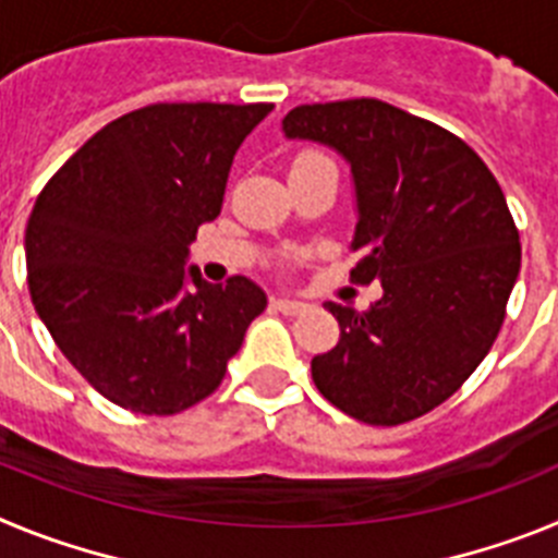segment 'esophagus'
Segmentation results:
<instances>
[{"label":"esophagus","mask_w":558,"mask_h":558,"mask_svg":"<svg viewBox=\"0 0 558 558\" xmlns=\"http://www.w3.org/2000/svg\"><path fill=\"white\" fill-rule=\"evenodd\" d=\"M274 307L284 315H299V313H304V307H307V304L295 302V299H274Z\"/></svg>","instance_id":"34e87169"}]
</instances>
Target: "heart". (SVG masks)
Returning a JSON list of instances; mask_svg holds the SVG:
<instances>
[{"mask_svg": "<svg viewBox=\"0 0 558 558\" xmlns=\"http://www.w3.org/2000/svg\"><path fill=\"white\" fill-rule=\"evenodd\" d=\"M315 156H322V153H313V150H307V153H299V156H295V161H304V159H315ZM293 161V165H295Z\"/></svg>", "mask_w": 558, "mask_h": 558, "instance_id": "b5f03b06", "label": "heart"}]
</instances>
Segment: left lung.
Instances as JSON below:
<instances>
[{
    "mask_svg": "<svg viewBox=\"0 0 558 558\" xmlns=\"http://www.w3.org/2000/svg\"><path fill=\"white\" fill-rule=\"evenodd\" d=\"M288 140L332 147L352 170V282H379L368 313L327 302L335 349L313 383L366 425L441 405L495 343L520 274V234L500 184L466 142L383 100L299 106Z\"/></svg>",
    "mask_w": 558,
    "mask_h": 558,
    "instance_id": "8db88e82",
    "label": "left lung"
}]
</instances>
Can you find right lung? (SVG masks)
I'll use <instances>...</instances> for the list:
<instances>
[{"instance_id": "add662e5", "label": "right lung", "mask_w": 558, "mask_h": 558, "mask_svg": "<svg viewBox=\"0 0 558 558\" xmlns=\"http://www.w3.org/2000/svg\"><path fill=\"white\" fill-rule=\"evenodd\" d=\"M270 102H156L108 122L49 179L24 234L29 299L66 360L111 399L172 416L223 383L268 295L186 268L223 206L236 147Z\"/></svg>"}]
</instances>
